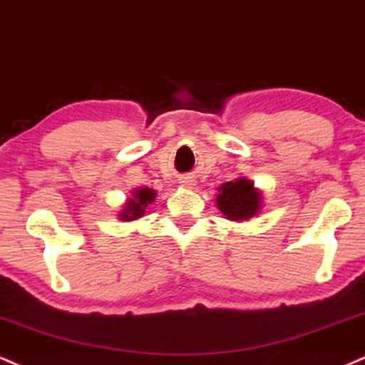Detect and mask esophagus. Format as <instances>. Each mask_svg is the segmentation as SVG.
Returning a JSON list of instances; mask_svg holds the SVG:
<instances>
[{"label": "esophagus", "mask_w": 365, "mask_h": 365, "mask_svg": "<svg viewBox=\"0 0 365 365\" xmlns=\"http://www.w3.org/2000/svg\"><path fill=\"white\" fill-rule=\"evenodd\" d=\"M181 184L184 187H195L196 186V181L195 179H191V178H184L182 181H181Z\"/></svg>", "instance_id": "1"}]
</instances>
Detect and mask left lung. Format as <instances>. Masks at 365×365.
Listing matches in <instances>:
<instances>
[{"instance_id":"1","label":"left lung","mask_w":365,"mask_h":365,"mask_svg":"<svg viewBox=\"0 0 365 365\" xmlns=\"http://www.w3.org/2000/svg\"><path fill=\"white\" fill-rule=\"evenodd\" d=\"M217 208L230 222H247L257 217L264 208L262 191L247 178H237L218 187Z\"/></svg>"}]
</instances>
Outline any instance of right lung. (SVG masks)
<instances>
[{
  "mask_svg": "<svg viewBox=\"0 0 365 365\" xmlns=\"http://www.w3.org/2000/svg\"><path fill=\"white\" fill-rule=\"evenodd\" d=\"M155 197L157 191L152 190V187H135L130 197H127V201L121 205V210L118 211L116 217H118L121 222H135V220L142 218L143 215L147 213V210H150L148 206L154 203Z\"/></svg>",
  "mask_w": 365,
  "mask_h": 365,
  "instance_id": "right-lung-1",
  "label": "right lung"
}]
</instances>
